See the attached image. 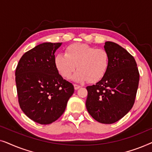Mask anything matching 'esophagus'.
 Segmentation results:
<instances>
[{
	"label": "esophagus",
	"instance_id": "esophagus-1",
	"mask_svg": "<svg viewBox=\"0 0 152 152\" xmlns=\"http://www.w3.org/2000/svg\"><path fill=\"white\" fill-rule=\"evenodd\" d=\"M80 85H78V84H74V88H75V90H77V89H79L80 88Z\"/></svg>",
	"mask_w": 152,
	"mask_h": 152
}]
</instances>
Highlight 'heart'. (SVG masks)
I'll return each mask as SVG.
<instances>
[{"instance_id":"1","label":"heart","mask_w":152,"mask_h":152,"mask_svg":"<svg viewBox=\"0 0 152 152\" xmlns=\"http://www.w3.org/2000/svg\"><path fill=\"white\" fill-rule=\"evenodd\" d=\"M109 55L104 48H96L84 43H72L66 48L65 55L59 53L55 57L56 68L64 78L73 76L76 82L88 80L95 83L107 73L109 66Z\"/></svg>"}]
</instances>
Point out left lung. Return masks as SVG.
<instances>
[{
  "label": "left lung",
  "mask_w": 152,
  "mask_h": 152,
  "mask_svg": "<svg viewBox=\"0 0 152 152\" xmlns=\"http://www.w3.org/2000/svg\"><path fill=\"white\" fill-rule=\"evenodd\" d=\"M104 47L109 55V68L96 84L86 87V107L96 121L113 124L134 106L140 74L136 60L125 49L111 41Z\"/></svg>",
  "instance_id": "1"
}]
</instances>
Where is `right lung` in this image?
Returning <instances> with one entry per match:
<instances>
[{
	"label": "right lung",
	"mask_w": 152,
	"mask_h": 152,
	"mask_svg": "<svg viewBox=\"0 0 152 152\" xmlns=\"http://www.w3.org/2000/svg\"><path fill=\"white\" fill-rule=\"evenodd\" d=\"M61 43H43L26 52L16 66L15 80L20 109L29 118L48 124L61 117L74 93L55 64Z\"/></svg>",
	"instance_id": "right-lung-1"
}]
</instances>
